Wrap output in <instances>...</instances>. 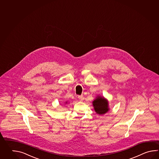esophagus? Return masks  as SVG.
Instances as JSON below:
<instances>
[{"mask_svg":"<svg viewBox=\"0 0 159 159\" xmlns=\"http://www.w3.org/2000/svg\"><path fill=\"white\" fill-rule=\"evenodd\" d=\"M78 99L80 101H82L84 100V96L83 95H79L78 97Z\"/></svg>","mask_w":159,"mask_h":159,"instance_id":"1","label":"esophagus"}]
</instances>
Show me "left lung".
I'll list each match as a JSON object with an SVG mask.
<instances>
[{
    "mask_svg": "<svg viewBox=\"0 0 159 159\" xmlns=\"http://www.w3.org/2000/svg\"><path fill=\"white\" fill-rule=\"evenodd\" d=\"M95 112L98 114H104L108 111V102L104 98L99 97L93 102Z\"/></svg>",
    "mask_w": 159,
    "mask_h": 159,
    "instance_id": "obj_1",
    "label": "left lung"
}]
</instances>
